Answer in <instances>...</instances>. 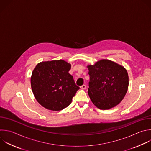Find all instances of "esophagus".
<instances>
[{
  "mask_svg": "<svg viewBox=\"0 0 151 151\" xmlns=\"http://www.w3.org/2000/svg\"><path fill=\"white\" fill-rule=\"evenodd\" d=\"M86 88V86L85 85H82V86H81V88L82 89H85Z\"/></svg>",
  "mask_w": 151,
  "mask_h": 151,
  "instance_id": "obj_1",
  "label": "esophagus"
}]
</instances>
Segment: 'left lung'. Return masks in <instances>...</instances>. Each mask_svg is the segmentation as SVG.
Here are the masks:
<instances>
[{"mask_svg":"<svg viewBox=\"0 0 151 151\" xmlns=\"http://www.w3.org/2000/svg\"><path fill=\"white\" fill-rule=\"evenodd\" d=\"M89 75L88 95L93 104L101 110L118 105L129 86L125 68L109 60H101L88 66Z\"/></svg>","mask_w":151,"mask_h":151,"instance_id":"8db88e82","label":"left lung"}]
</instances>
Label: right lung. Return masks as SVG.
<instances>
[{"label":"right lung","mask_w":151,"mask_h":151,"mask_svg":"<svg viewBox=\"0 0 151 151\" xmlns=\"http://www.w3.org/2000/svg\"><path fill=\"white\" fill-rule=\"evenodd\" d=\"M70 64L63 60L39 63L31 78L32 92L44 108L59 111L66 108L79 89L69 73Z\"/></svg>","instance_id":"add662e5"}]
</instances>
